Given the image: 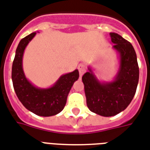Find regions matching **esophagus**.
<instances>
[{"label":"esophagus","instance_id":"esophagus-1","mask_svg":"<svg viewBox=\"0 0 150 150\" xmlns=\"http://www.w3.org/2000/svg\"><path fill=\"white\" fill-rule=\"evenodd\" d=\"M78 69L79 71V75H80V77L82 75H83L84 73L86 72V67H85V65L83 64H81L79 65L78 67Z\"/></svg>","mask_w":150,"mask_h":150}]
</instances>
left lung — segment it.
<instances>
[{"label": "left lung", "instance_id": "1", "mask_svg": "<svg viewBox=\"0 0 150 150\" xmlns=\"http://www.w3.org/2000/svg\"><path fill=\"white\" fill-rule=\"evenodd\" d=\"M113 48L120 56V67L115 80L100 83L91 68L82 80L86 98V105L91 111L104 117L119 114L131 103L139 79L137 55L132 44L117 33H110Z\"/></svg>", "mask_w": 150, "mask_h": 150}]
</instances>
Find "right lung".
Masks as SVG:
<instances>
[{
	"instance_id": "right-lung-1",
	"label": "right lung",
	"mask_w": 150,
	"mask_h": 150,
	"mask_svg": "<svg viewBox=\"0 0 150 150\" xmlns=\"http://www.w3.org/2000/svg\"><path fill=\"white\" fill-rule=\"evenodd\" d=\"M36 33H31L20 41L12 67V79L16 96L24 106L43 117L59 114L66 105L70 90L79 76L78 70L59 77L52 86L46 89L35 87L28 80L22 67V59L25 47Z\"/></svg>"
}]
</instances>
